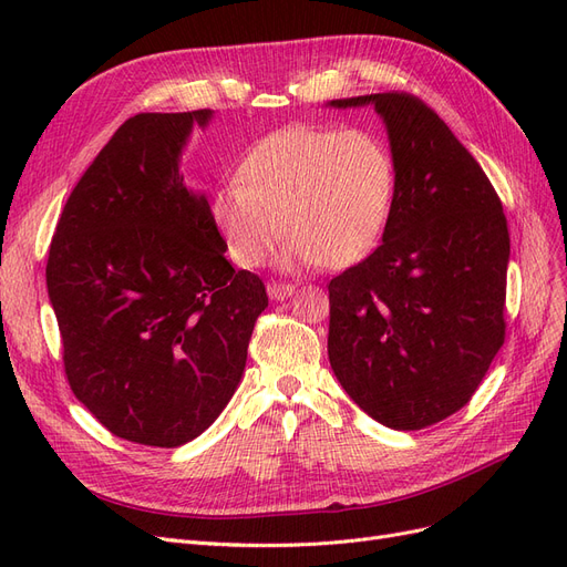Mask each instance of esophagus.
<instances>
[{
	"label": "esophagus",
	"mask_w": 567,
	"mask_h": 567,
	"mask_svg": "<svg viewBox=\"0 0 567 567\" xmlns=\"http://www.w3.org/2000/svg\"><path fill=\"white\" fill-rule=\"evenodd\" d=\"M267 293L271 300H286L296 293L293 284H281V281H269L267 284Z\"/></svg>",
	"instance_id": "34e87169"
}]
</instances>
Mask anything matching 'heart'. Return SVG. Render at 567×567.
Returning a JSON list of instances; mask_svg holds the SVG:
<instances>
[{
	"label": "heart",
	"instance_id": "obj_1",
	"mask_svg": "<svg viewBox=\"0 0 567 567\" xmlns=\"http://www.w3.org/2000/svg\"><path fill=\"white\" fill-rule=\"evenodd\" d=\"M398 194V165L371 130L296 125L257 142L236 184L210 196V219L238 267L265 262L279 229L281 265L352 267L379 246Z\"/></svg>",
	"mask_w": 567,
	"mask_h": 567
}]
</instances>
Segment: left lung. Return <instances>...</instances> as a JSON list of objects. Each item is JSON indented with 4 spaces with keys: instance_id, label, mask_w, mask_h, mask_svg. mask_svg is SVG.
Segmentation results:
<instances>
[{
    "instance_id": "obj_1",
    "label": "left lung",
    "mask_w": 567,
    "mask_h": 567,
    "mask_svg": "<svg viewBox=\"0 0 567 567\" xmlns=\"http://www.w3.org/2000/svg\"><path fill=\"white\" fill-rule=\"evenodd\" d=\"M329 106H373L398 165L383 244L329 284L331 369L373 421L421 431L468 404L504 346L506 215L421 99L385 92Z\"/></svg>"
}]
</instances>
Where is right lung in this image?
I'll return each mask as SVG.
<instances>
[{
	"label": "right lung",
	"mask_w": 567,
	"mask_h": 567,
	"mask_svg": "<svg viewBox=\"0 0 567 567\" xmlns=\"http://www.w3.org/2000/svg\"><path fill=\"white\" fill-rule=\"evenodd\" d=\"M213 111L140 113L101 148L51 238L47 290L75 398L117 437L179 447L246 369L262 279L234 269L210 203L179 173Z\"/></svg>",
	"instance_id": "obj_1"
}]
</instances>
